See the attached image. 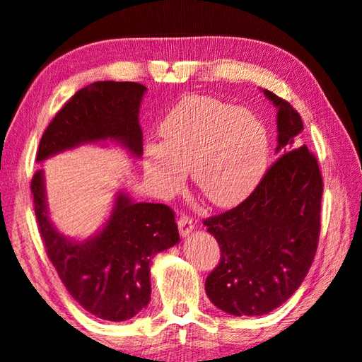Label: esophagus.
<instances>
[{
	"label": "esophagus",
	"instance_id": "obj_1",
	"mask_svg": "<svg viewBox=\"0 0 362 362\" xmlns=\"http://www.w3.org/2000/svg\"><path fill=\"white\" fill-rule=\"evenodd\" d=\"M177 225H179V233L182 238H187V235L192 234L194 229V221L192 218H188V216H180Z\"/></svg>",
	"mask_w": 362,
	"mask_h": 362
}]
</instances>
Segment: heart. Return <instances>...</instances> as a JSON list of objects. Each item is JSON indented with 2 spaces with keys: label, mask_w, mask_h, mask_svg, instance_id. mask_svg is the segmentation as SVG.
<instances>
[{
  "label": "heart",
  "mask_w": 362,
  "mask_h": 362,
  "mask_svg": "<svg viewBox=\"0 0 362 362\" xmlns=\"http://www.w3.org/2000/svg\"><path fill=\"white\" fill-rule=\"evenodd\" d=\"M163 142L144 150V169L153 192L180 189L192 168L198 193L231 207L258 187L267 164V131L252 110L209 96H189L161 122Z\"/></svg>",
  "instance_id": "b5f03b06"
}]
</instances>
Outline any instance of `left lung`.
<instances>
[{
    "label": "left lung",
    "instance_id": "8db88e82",
    "mask_svg": "<svg viewBox=\"0 0 362 362\" xmlns=\"http://www.w3.org/2000/svg\"><path fill=\"white\" fill-rule=\"evenodd\" d=\"M262 93L277 107L280 156L244 202L204 220L221 252L206 293L234 317H259L291 298L312 266L321 228L323 179L302 146L300 115L272 91Z\"/></svg>",
    "mask_w": 362,
    "mask_h": 362
}]
</instances>
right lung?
<instances>
[{
	"label": "right lung",
	"mask_w": 362,
	"mask_h": 362,
	"mask_svg": "<svg viewBox=\"0 0 362 362\" xmlns=\"http://www.w3.org/2000/svg\"><path fill=\"white\" fill-rule=\"evenodd\" d=\"M146 91L141 83L112 81L78 90L44 131L36 161L107 141L141 158L139 107ZM31 193L45 252L72 298L107 321H127L142 312L152 293L153 256L180 240L173 210L164 204L134 202L118 192L100 231L77 240L63 235L50 220L42 169L33 175Z\"/></svg>",
	"instance_id": "add662e5"
}]
</instances>
